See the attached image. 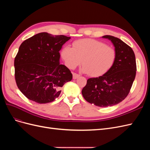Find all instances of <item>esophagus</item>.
Returning a JSON list of instances; mask_svg holds the SVG:
<instances>
[{
    "label": "esophagus",
    "instance_id": "esophagus-1",
    "mask_svg": "<svg viewBox=\"0 0 150 150\" xmlns=\"http://www.w3.org/2000/svg\"><path fill=\"white\" fill-rule=\"evenodd\" d=\"M72 77H73V79H77L78 78H79V74H77V73H72Z\"/></svg>",
    "mask_w": 150,
    "mask_h": 150
}]
</instances>
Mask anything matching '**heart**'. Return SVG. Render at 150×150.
<instances>
[{
  "label": "heart",
  "instance_id": "b5f03b06",
  "mask_svg": "<svg viewBox=\"0 0 150 150\" xmlns=\"http://www.w3.org/2000/svg\"><path fill=\"white\" fill-rule=\"evenodd\" d=\"M61 57L66 65L73 69L82 61L83 71L91 76H99L110 70L116 59V52L112 47L98 40L84 39L72 43V47L62 49Z\"/></svg>",
  "mask_w": 150,
  "mask_h": 150
}]
</instances>
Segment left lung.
<instances>
[{
  "instance_id": "left-lung-1",
  "label": "left lung",
  "mask_w": 150,
  "mask_h": 150,
  "mask_svg": "<svg viewBox=\"0 0 150 150\" xmlns=\"http://www.w3.org/2000/svg\"><path fill=\"white\" fill-rule=\"evenodd\" d=\"M115 47L116 59L111 69L98 78H89L82 90L86 101L99 107L112 106L128 96L136 76L137 64L132 48L112 35H104Z\"/></svg>"
}]
</instances>
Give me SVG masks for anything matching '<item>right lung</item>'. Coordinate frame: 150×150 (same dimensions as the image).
Listing matches in <instances>:
<instances>
[{"label":"right lung","instance_id":"right-lung-1","mask_svg":"<svg viewBox=\"0 0 150 150\" xmlns=\"http://www.w3.org/2000/svg\"><path fill=\"white\" fill-rule=\"evenodd\" d=\"M70 39L40 33L21 44L14 59L15 79L27 98L39 104L52 102L72 80L71 71L59 64V51Z\"/></svg>","mask_w":150,"mask_h":150}]
</instances>
